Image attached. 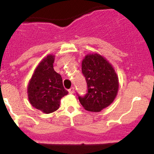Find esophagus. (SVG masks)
Listing matches in <instances>:
<instances>
[{"instance_id": "1", "label": "esophagus", "mask_w": 154, "mask_h": 154, "mask_svg": "<svg viewBox=\"0 0 154 154\" xmlns=\"http://www.w3.org/2000/svg\"><path fill=\"white\" fill-rule=\"evenodd\" d=\"M68 92H69L70 94H74V87H71V88H69V89H68Z\"/></svg>"}]
</instances>
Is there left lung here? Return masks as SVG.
<instances>
[{"label": "left lung", "mask_w": 154, "mask_h": 154, "mask_svg": "<svg viewBox=\"0 0 154 154\" xmlns=\"http://www.w3.org/2000/svg\"><path fill=\"white\" fill-rule=\"evenodd\" d=\"M82 72L88 88L86 95L78 96L83 108L97 112L109 106L119 86V77L112 65L99 54H88L82 62Z\"/></svg>", "instance_id": "8db88e82"}]
</instances>
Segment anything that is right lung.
Wrapping results in <instances>:
<instances>
[{"mask_svg":"<svg viewBox=\"0 0 154 154\" xmlns=\"http://www.w3.org/2000/svg\"><path fill=\"white\" fill-rule=\"evenodd\" d=\"M54 56L49 54L38 64L27 86L29 103L44 113L54 112L60 107V100L68 94L61 75L54 69Z\"/></svg>","mask_w":154,"mask_h":154,"instance_id":"1","label":"right lung"}]
</instances>
